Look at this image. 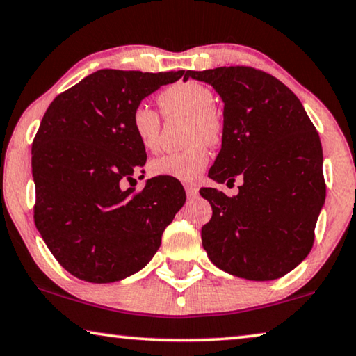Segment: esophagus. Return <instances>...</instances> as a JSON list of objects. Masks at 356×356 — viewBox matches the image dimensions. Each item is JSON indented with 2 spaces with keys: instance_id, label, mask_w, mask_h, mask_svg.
<instances>
[{
  "instance_id": "obj_1",
  "label": "esophagus",
  "mask_w": 356,
  "mask_h": 356,
  "mask_svg": "<svg viewBox=\"0 0 356 356\" xmlns=\"http://www.w3.org/2000/svg\"><path fill=\"white\" fill-rule=\"evenodd\" d=\"M185 191H187V196L190 200H193L198 196V187L196 185H191V184H187L185 185Z\"/></svg>"
}]
</instances>
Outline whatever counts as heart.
Segmentation results:
<instances>
[{
  "instance_id": "1",
  "label": "heart",
  "mask_w": 356,
  "mask_h": 356,
  "mask_svg": "<svg viewBox=\"0 0 356 356\" xmlns=\"http://www.w3.org/2000/svg\"><path fill=\"white\" fill-rule=\"evenodd\" d=\"M166 115L182 114L190 117L188 140L190 147L171 152L150 161V174L156 177H171L191 182L202 172L209 161V144H217L222 139V118L213 111L216 97L206 86L198 82H180L171 86L158 97ZM160 115L147 104H138L131 114V131L145 150H155L160 143Z\"/></svg>"
}]
</instances>
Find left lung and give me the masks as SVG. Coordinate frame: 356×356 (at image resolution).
Listing matches in <instances>:
<instances>
[{
	"label": "left lung",
	"instance_id": "8db88e82",
	"mask_svg": "<svg viewBox=\"0 0 356 356\" xmlns=\"http://www.w3.org/2000/svg\"><path fill=\"white\" fill-rule=\"evenodd\" d=\"M223 101L222 149L209 171L217 184L242 177L239 193H200L212 206L201 229L207 257L225 273L274 280L309 255L325 204L323 150L301 101L279 79L245 66L187 71Z\"/></svg>",
	"mask_w": 356,
	"mask_h": 356
}]
</instances>
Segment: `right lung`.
Instances as JSON below:
<instances>
[{
  "instance_id": "right-lung-1",
  "label": "right lung",
  "mask_w": 356,
  "mask_h": 356,
  "mask_svg": "<svg viewBox=\"0 0 356 356\" xmlns=\"http://www.w3.org/2000/svg\"><path fill=\"white\" fill-rule=\"evenodd\" d=\"M184 72L99 70L44 114L31 147L35 223L77 279L111 284L138 273L185 204L177 179H147L139 193L120 187L147 158L131 131L133 109Z\"/></svg>"
}]
</instances>
